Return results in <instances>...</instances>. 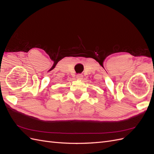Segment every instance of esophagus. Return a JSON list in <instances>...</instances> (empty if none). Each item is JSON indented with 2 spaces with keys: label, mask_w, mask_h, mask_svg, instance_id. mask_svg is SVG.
<instances>
[{
  "label": "esophagus",
  "mask_w": 154,
  "mask_h": 154,
  "mask_svg": "<svg viewBox=\"0 0 154 154\" xmlns=\"http://www.w3.org/2000/svg\"><path fill=\"white\" fill-rule=\"evenodd\" d=\"M76 78L77 79H78V80H82L83 79V75L82 74H78V75L76 76Z\"/></svg>",
  "instance_id": "obj_1"
}]
</instances>
